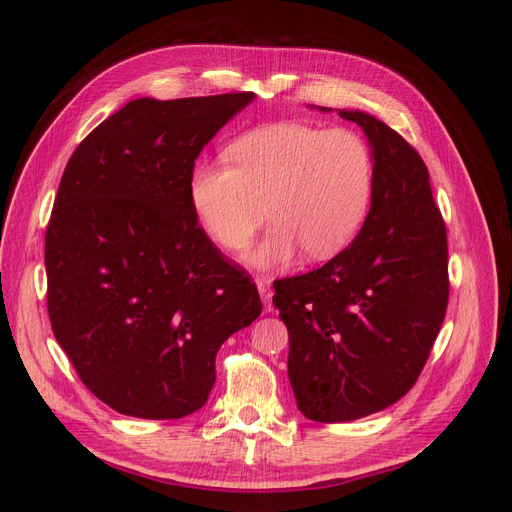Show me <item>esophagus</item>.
<instances>
[{"label":"esophagus","mask_w":512,"mask_h":512,"mask_svg":"<svg viewBox=\"0 0 512 512\" xmlns=\"http://www.w3.org/2000/svg\"><path fill=\"white\" fill-rule=\"evenodd\" d=\"M256 286H258V292H260V299L265 301L267 309H271V280L265 275H256Z\"/></svg>","instance_id":"esophagus-1"}]
</instances>
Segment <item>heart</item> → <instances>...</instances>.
Returning <instances> with one entry per match:
<instances>
[{
	"instance_id": "heart-1",
	"label": "heart",
	"mask_w": 512,
	"mask_h": 512,
	"mask_svg": "<svg viewBox=\"0 0 512 512\" xmlns=\"http://www.w3.org/2000/svg\"><path fill=\"white\" fill-rule=\"evenodd\" d=\"M226 164H200L190 179L192 207L209 235L239 250L269 220L250 254L273 267L303 247L309 258L339 254L361 230L374 194V160L348 128L320 130L282 121L239 136Z\"/></svg>"
}]
</instances>
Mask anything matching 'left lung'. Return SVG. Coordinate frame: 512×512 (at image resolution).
Here are the masks:
<instances>
[{
  "mask_svg": "<svg viewBox=\"0 0 512 512\" xmlns=\"http://www.w3.org/2000/svg\"><path fill=\"white\" fill-rule=\"evenodd\" d=\"M337 113L359 123L374 156L365 224L327 265L273 282L292 391L318 423L354 421L404 397L448 305L446 226L423 158L384 121Z\"/></svg>",
  "mask_w": 512,
  "mask_h": 512,
  "instance_id": "8db88e82",
  "label": "left lung"
}]
</instances>
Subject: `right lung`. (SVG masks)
Here are the masks:
<instances>
[{"mask_svg":"<svg viewBox=\"0 0 512 512\" xmlns=\"http://www.w3.org/2000/svg\"><path fill=\"white\" fill-rule=\"evenodd\" d=\"M252 91L138 98L85 136L44 237L46 307L87 389L136 418L205 406L215 354L260 316L256 284L190 200L194 160Z\"/></svg>","mask_w":512,"mask_h":512,"instance_id":"right-lung-1","label":"right lung"}]
</instances>
